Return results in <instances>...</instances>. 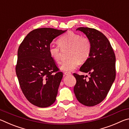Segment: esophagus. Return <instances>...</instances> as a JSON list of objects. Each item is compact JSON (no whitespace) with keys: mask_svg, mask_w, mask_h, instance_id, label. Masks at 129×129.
Masks as SVG:
<instances>
[{"mask_svg":"<svg viewBox=\"0 0 129 129\" xmlns=\"http://www.w3.org/2000/svg\"><path fill=\"white\" fill-rule=\"evenodd\" d=\"M64 75H71V72H65L64 73Z\"/></svg>","mask_w":129,"mask_h":129,"instance_id":"obj_1","label":"esophagus"}]
</instances>
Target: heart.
<instances>
[{
    "instance_id": "b5f03b06",
    "label": "heart",
    "mask_w": 129,
    "mask_h": 129,
    "mask_svg": "<svg viewBox=\"0 0 129 129\" xmlns=\"http://www.w3.org/2000/svg\"><path fill=\"white\" fill-rule=\"evenodd\" d=\"M58 45H51L49 47V53L51 57L57 62H60L61 58L60 48H70V58L64 61L61 65V69L65 71H72L76 69L81 62L88 59L91 51L90 40L86 36H81L80 34L73 32H68L58 39Z\"/></svg>"
}]
</instances>
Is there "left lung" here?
Listing matches in <instances>:
<instances>
[{
    "label": "left lung",
    "instance_id": "obj_1",
    "mask_svg": "<svg viewBox=\"0 0 129 129\" xmlns=\"http://www.w3.org/2000/svg\"><path fill=\"white\" fill-rule=\"evenodd\" d=\"M91 43V51L88 59L80 71L88 76L73 73L76 79L74 93L78 101L87 106L100 104L105 99L115 78V56L106 37L94 28L80 27Z\"/></svg>",
    "mask_w": 129,
    "mask_h": 129
}]
</instances>
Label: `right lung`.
<instances>
[{
	"mask_svg": "<svg viewBox=\"0 0 129 129\" xmlns=\"http://www.w3.org/2000/svg\"><path fill=\"white\" fill-rule=\"evenodd\" d=\"M41 28L30 32L17 51L16 73L24 95L39 108H47L56 101L63 73L49 53L54 38L66 32Z\"/></svg>",
	"mask_w": 129,
	"mask_h": 129,
	"instance_id": "obj_1",
	"label": "right lung"
}]
</instances>
